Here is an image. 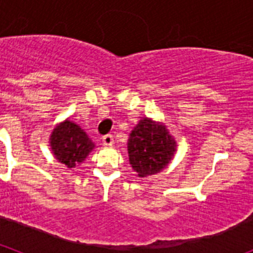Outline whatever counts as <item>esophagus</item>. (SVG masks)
<instances>
[{
	"instance_id": "34e87169",
	"label": "esophagus",
	"mask_w": 253,
	"mask_h": 253,
	"mask_svg": "<svg viewBox=\"0 0 253 253\" xmlns=\"http://www.w3.org/2000/svg\"><path fill=\"white\" fill-rule=\"evenodd\" d=\"M113 143H114V137L111 135V134H106V135L102 137V144H104V146H113Z\"/></svg>"
}]
</instances>
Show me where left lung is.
<instances>
[{"label": "left lung", "instance_id": "obj_1", "mask_svg": "<svg viewBox=\"0 0 253 253\" xmlns=\"http://www.w3.org/2000/svg\"><path fill=\"white\" fill-rule=\"evenodd\" d=\"M176 152V142L166 125L143 118L128 139L129 163L139 177L154 175L169 166Z\"/></svg>", "mask_w": 253, "mask_h": 253}]
</instances>
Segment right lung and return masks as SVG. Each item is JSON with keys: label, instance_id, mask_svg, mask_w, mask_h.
<instances>
[{"label": "right lung", "instance_id": "obj_1", "mask_svg": "<svg viewBox=\"0 0 253 253\" xmlns=\"http://www.w3.org/2000/svg\"><path fill=\"white\" fill-rule=\"evenodd\" d=\"M49 140L54 157L68 169H73L78 163L84 162L95 148L86 131L69 120L58 124L51 131Z\"/></svg>", "mask_w": 253, "mask_h": 253}]
</instances>
